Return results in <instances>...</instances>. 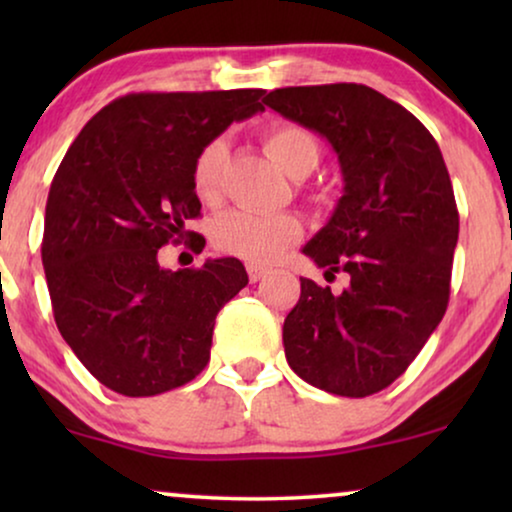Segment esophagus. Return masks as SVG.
<instances>
[{
    "label": "esophagus",
    "mask_w": 512,
    "mask_h": 512,
    "mask_svg": "<svg viewBox=\"0 0 512 512\" xmlns=\"http://www.w3.org/2000/svg\"><path fill=\"white\" fill-rule=\"evenodd\" d=\"M247 272H249V282L251 284H256V282H261V279H265L270 275V268H263V265H247Z\"/></svg>",
    "instance_id": "1"
}]
</instances>
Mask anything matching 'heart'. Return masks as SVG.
<instances>
[{
  "instance_id": "1",
  "label": "heart",
  "mask_w": 512,
  "mask_h": 512,
  "mask_svg": "<svg viewBox=\"0 0 512 512\" xmlns=\"http://www.w3.org/2000/svg\"><path fill=\"white\" fill-rule=\"evenodd\" d=\"M265 151L289 174L291 179H305L321 160L317 137L298 123H275L265 132ZM226 142L212 139L193 160L191 184L195 198L214 205L221 195L223 165H226ZM303 235V223L293 214H249L233 209L214 221V247L228 256H237L254 265H268L284 256Z\"/></svg>"
}]
</instances>
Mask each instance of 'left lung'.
Returning <instances> with one entry per match:
<instances>
[{"label": "left lung", "mask_w": 512, "mask_h": 512, "mask_svg": "<svg viewBox=\"0 0 512 512\" xmlns=\"http://www.w3.org/2000/svg\"><path fill=\"white\" fill-rule=\"evenodd\" d=\"M265 104L319 132L345 181L303 254L326 275L347 272L349 286L333 293L300 277L286 361L328 394H377L422 352L450 300L459 214L443 153L408 109L361 83L277 88Z\"/></svg>", "instance_id": "left-lung-1"}]
</instances>
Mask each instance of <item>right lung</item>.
I'll list each match as a JSON object with an SVG mask.
<instances>
[{
  "instance_id": "1",
  "label": "right lung",
  "mask_w": 512,
  "mask_h": 512,
  "mask_svg": "<svg viewBox=\"0 0 512 512\" xmlns=\"http://www.w3.org/2000/svg\"><path fill=\"white\" fill-rule=\"evenodd\" d=\"M263 90L132 93L86 123L55 172L44 261L55 324L79 361L123 396L191 382L209 361L214 319L249 282L237 258L165 270L158 249L200 216L193 160Z\"/></svg>"
}]
</instances>
